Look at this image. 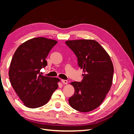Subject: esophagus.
Here are the masks:
<instances>
[{
	"instance_id": "esophagus-1",
	"label": "esophagus",
	"mask_w": 134,
	"mask_h": 134,
	"mask_svg": "<svg viewBox=\"0 0 134 134\" xmlns=\"http://www.w3.org/2000/svg\"><path fill=\"white\" fill-rule=\"evenodd\" d=\"M62 82L64 84H68V81L66 80H62Z\"/></svg>"
}]
</instances>
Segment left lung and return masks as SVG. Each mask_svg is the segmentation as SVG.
Returning <instances> with one entry per match:
<instances>
[{
	"mask_svg": "<svg viewBox=\"0 0 134 134\" xmlns=\"http://www.w3.org/2000/svg\"><path fill=\"white\" fill-rule=\"evenodd\" d=\"M65 43L74 52L78 66L84 72L82 82L70 83L75 92L69 103L76 111L90 112L100 106L110 90L112 62L106 51L95 40H69Z\"/></svg>",
	"mask_w": 134,
	"mask_h": 134,
	"instance_id": "left-lung-1",
	"label": "left lung"
}]
</instances>
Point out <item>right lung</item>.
<instances>
[{"instance_id":"1","label":"right lung","mask_w":134,"mask_h":134,"mask_svg":"<svg viewBox=\"0 0 134 134\" xmlns=\"http://www.w3.org/2000/svg\"><path fill=\"white\" fill-rule=\"evenodd\" d=\"M57 43L56 40L44 37L34 38L21 44L14 52L9 70L10 82L28 108L44 106L58 88L59 78L40 74V70L47 66L45 59Z\"/></svg>"}]
</instances>
